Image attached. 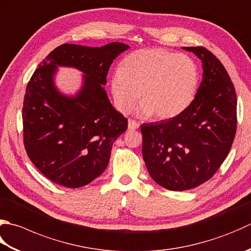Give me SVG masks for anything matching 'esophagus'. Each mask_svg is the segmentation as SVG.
I'll use <instances>...</instances> for the list:
<instances>
[{"label":"esophagus","mask_w":251,"mask_h":251,"mask_svg":"<svg viewBox=\"0 0 251 251\" xmlns=\"http://www.w3.org/2000/svg\"><path fill=\"white\" fill-rule=\"evenodd\" d=\"M137 128H139V123H137L135 121H128V129L135 130Z\"/></svg>","instance_id":"34e87169"}]
</instances>
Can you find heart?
Wrapping results in <instances>:
<instances>
[{
  "label": "heart",
  "instance_id": "heart-1",
  "mask_svg": "<svg viewBox=\"0 0 251 251\" xmlns=\"http://www.w3.org/2000/svg\"><path fill=\"white\" fill-rule=\"evenodd\" d=\"M199 67L193 57L164 49H141L126 55L110 81L116 109L129 113L139 98V114L168 120L193 102L199 86Z\"/></svg>",
  "mask_w": 251,
  "mask_h": 251
}]
</instances>
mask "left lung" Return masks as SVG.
Wrapping results in <instances>:
<instances>
[{"mask_svg": "<svg viewBox=\"0 0 251 251\" xmlns=\"http://www.w3.org/2000/svg\"><path fill=\"white\" fill-rule=\"evenodd\" d=\"M202 63V81L179 115L141 125L142 156L156 184L183 191L209 180L226 159L236 132V92L217 57L202 47H183Z\"/></svg>", "mask_w": 251, "mask_h": 251, "instance_id": "left-lung-1", "label": "left lung"}]
</instances>
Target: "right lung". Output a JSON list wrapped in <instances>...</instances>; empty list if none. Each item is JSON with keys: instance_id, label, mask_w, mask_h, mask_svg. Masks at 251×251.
<instances>
[{"instance_id": "1", "label": "right lung", "mask_w": 251, "mask_h": 251, "mask_svg": "<svg viewBox=\"0 0 251 251\" xmlns=\"http://www.w3.org/2000/svg\"><path fill=\"white\" fill-rule=\"evenodd\" d=\"M128 48L121 42L100 48L62 44L31 76L23 106L24 144L34 166L54 183L82 187L109 164L113 142L127 129V120L112 106L103 86L111 64ZM57 67L84 74L76 95L57 89Z\"/></svg>"}]
</instances>
